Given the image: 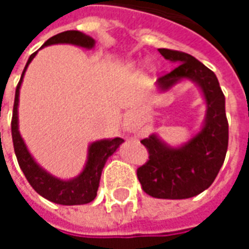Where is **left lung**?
Listing matches in <instances>:
<instances>
[{
	"label": "left lung",
	"instance_id": "obj_1",
	"mask_svg": "<svg viewBox=\"0 0 249 249\" xmlns=\"http://www.w3.org/2000/svg\"><path fill=\"white\" fill-rule=\"evenodd\" d=\"M164 58L178 65L157 80L168 90L181 78H191L201 88L207 101L203 129L180 148H169L156 135L142 139L149 153L137 168L142 191L156 198H188L211 187L223 165L228 149V120L225 97L213 71L184 52L159 49Z\"/></svg>",
	"mask_w": 249,
	"mask_h": 249
}]
</instances>
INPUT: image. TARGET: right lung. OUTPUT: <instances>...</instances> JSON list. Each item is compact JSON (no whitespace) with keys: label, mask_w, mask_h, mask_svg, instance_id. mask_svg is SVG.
Returning <instances> with one entry per match:
<instances>
[{"label":"right lung","mask_w":249,"mask_h":249,"mask_svg":"<svg viewBox=\"0 0 249 249\" xmlns=\"http://www.w3.org/2000/svg\"><path fill=\"white\" fill-rule=\"evenodd\" d=\"M53 44H73V45L92 49L94 46V40L78 30H66V32L53 36L41 48L53 45ZM36 54H37V52H35L26 62L18 85L16 88V96H14L13 116H12V139H13V146L16 156H17V161L32 188L42 197L48 198L49 201L61 204V205H80V204L90 203L97 196L98 184H100V178H101L104 165L108 160V157L112 156L116 149L119 148L120 144L123 142V139L116 137L112 140H101L93 142L92 145L89 146L87 165L84 168V171L73 180L64 181V180L53 178L52 175L46 173L33 160V157L30 156L29 151L18 132L17 108H18L19 88H21L22 78H24L25 71L32 62V60L35 58Z\"/></svg>","instance_id":"add662e5"}]
</instances>
